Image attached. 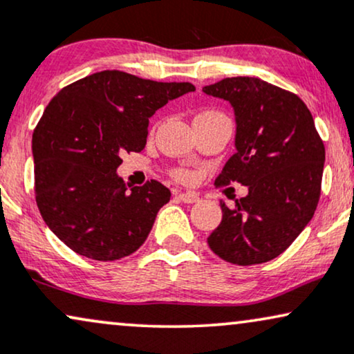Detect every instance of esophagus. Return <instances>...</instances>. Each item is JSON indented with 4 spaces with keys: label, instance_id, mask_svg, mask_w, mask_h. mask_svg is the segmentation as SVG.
<instances>
[{
    "label": "esophagus",
    "instance_id": "34e87169",
    "mask_svg": "<svg viewBox=\"0 0 354 354\" xmlns=\"http://www.w3.org/2000/svg\"><path fill=\"white\" fill-rule=\"evenodd\" d=\"M178 198H180L183 203L192 204V203H198L199 196L194 194V192H178Z\"/></svg>",
    "mask_w": 354,
    "mask_h": 354
}]
</instances>
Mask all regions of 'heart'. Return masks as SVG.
I'll return each mask as SVG.
<instances>
[{"label":"heart","instance_id":"b5f03b06","mask_svg":"<svg viewBox=\"0 0 354 354\" xmlns=\"http://www.w3.org/2000/svg\"><path fill=\"white\" fill-rule=\"evenodd\" d=\"M204 114L222 115V114H218V113H204ZM204 114H199V115H204ZM173 174H174V178H176V180H180V181H192V180H194V174H192V171H189V169L180 168V169H176V171H174Z\"/></svg>","mask_w":354,"mask_h":354}]
</instances>
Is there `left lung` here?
Masks as SVG:
<instances>
[{
  "mask_svg": "<svg viewBox=\"0 0 354 354\" xmlns=\"http://www.w3.org/2000/svg\"><path fill=\"white\" fill-rule=\"evenodd\" d=\"M235 109L236 151L216 185L240 183L248 196L227 207L207 243L225 261L248 266L279 257L314 217L322 192L325 147L314 118L294 93L253 77L204 86Z\"/></svg>",
  "mask_w": 354,
  "mask_h": 354,
  "instance_id": "obj_1",
  "label": "left lung"
}]
</instances>
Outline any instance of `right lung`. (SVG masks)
<instances>
[{
	"label": "right lung",
	"mask_w": 354,
	"mask_h": 354,
	"mask_svg": "<svg viewBox=\"0 0 354 354\" xmlns=\"http://www.w3.org/2000/svg\"><path fill=\"white\" fill-rule=\"evenodd\" d=\"M189 91L194 84L106 70L48 102L32 133L35 203L75 253L114 261L144 245L171 192L156 180L129 187L115 169L125 151L145 149L155 111Z\"/></svg>",
	"instance_id": "add662e5"
}]
</instances>
